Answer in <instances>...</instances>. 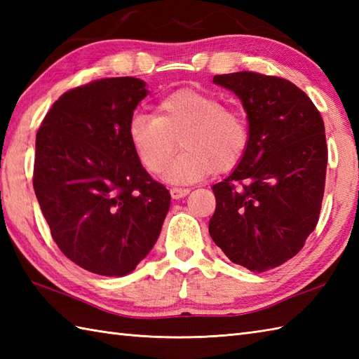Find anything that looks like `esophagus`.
Listing matches in <instances>:
<instances>
[{
	"label": "esophagus",
	"mask_w": 359,
	"mask_h": 359,
	"mask_svg": "<svg viewBox=\"0 0 359 359\" xmlns=\"http://www.w3.org/2000/svg\"><path fill=\"white\" fill-rule=\"evenodd\" d=\"M170 193H171L172 199L179 201V199H182V197H185L189 193V189L188 188H171Z\"/></svg>",
	"instance_id": "obj_1"
}]
</instances>
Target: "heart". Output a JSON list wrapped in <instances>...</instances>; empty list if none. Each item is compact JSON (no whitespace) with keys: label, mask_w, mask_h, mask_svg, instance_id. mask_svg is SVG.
Instances as JSON below:
<instances>
[{"label":"heart","mask_w":359,"mask_h":359,"mask_svg":"<svg viewBox=\"0 0 359 359\" xmlns=\"http://www.w3.org/2000/svg\"><path fill=\"white\" fill-rule=\"evenodd\" d=\"M128 134L137 158L151 174L163 170L181 137L184 151L163 172L171 185H191L215 170H231L250 143L245 114L224 108L217 97L191 88L163 97L156 104V116L135 114Z\"/></svg>","instance_id":"heart-1"}]
</instances>
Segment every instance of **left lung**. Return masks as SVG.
<instances>
[{
  "label": "left lung",
  "instance_id": "8db88e82",
  "mask_svg": "<svg viewBox=\"0 0 359 359\" xmlns=\"http://www.w3.org/2000/svg\"><path fill=\"white\" fill-rule=\"evenodd\" d=\"M239 97L250 143L233 172L212 185L208 231L231 262L261 273L299 253L321 211L327 170L321 114L292 81L256 72L215 75Z\"/></svg>",
  "mask_w": 359,
  "mask_h": 359
}]
</instances>
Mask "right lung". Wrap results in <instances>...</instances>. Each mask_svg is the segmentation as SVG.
Returning a JSON list of instances; mask_svg holds the SVG:
<instances>
[{"instance_id":"add662e5","label":"right lung","mask_w":359,"mask_h":359,"mask_svg":"<svg viewBox=\"0 0 359 359\" xmlns=\"http://www.w3.org/2000/svg\"><path fill=\"white\" fill-rule=\"evenodd\" d=\"M147 83L102 79L67 90L36 133L34 189L53 241L90 273L125 276L154 247L170 191L129 142Z\"/></svg>"}]
</instances>
